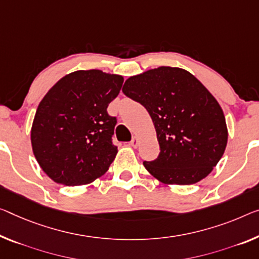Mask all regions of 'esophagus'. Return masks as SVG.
Returning <instances> with one entry per match:
<instances>
[{
  "label": "esophagus",
  "mask_w": 259,
  "mask_h": 259,
  "mask_svg": "<svg viewBox=\"0 0 259 259\" xmlns=\"http://www.w3.org/2000/svg\"><path fill=\"white\" fill-rule=\"evenodd\" d=\"M130 146L133 147V148H137V147L139 146V139H138L137 137H134V138L132 139V141L130 142Z\"/></svg>",
  "instance_id": "esophagus-1"
}]
</instances>
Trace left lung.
Segmentation results:
<instances>
[{
    "mask_svg": "<svg viewBox=\"0 0 259 259\" xmlns=\"http://www.w3.org/2000/svg\"><path fill=\"white\" fill-rule=\"evenodd\" d=\"M122 93L146 107L161 152L143 162L164 184L190 185L208 176L225 153L228 130L213 95L188 70L158 67L126 79Z\"/></svg>",
    "mask_w": 259,
    "mask_h": 259,
    "instance_id": "obj_1",
    "label": "left lung"
}]
</instances>
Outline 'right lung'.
I'll use <instances>...</instances> for the list:
<instances>
[{
    "label": "right lung",
    "mask_w": 259,
    "mask_h": 259,
    "mask_svg": "<svg viewBox=\"0 0 259 259\" xmlns=\"http://www.w3.org/2000/svg\"><path fill=\"white\" fill-rule=\"evenodd\" d=\"M124 77L76 70L55 83L39 103L31 128L34 157L59 184H89L104 175L118 153L112 143L117 118L107 106Z\"/></svg>",
    "instance_id": "add662e5"
}]
</instances>
